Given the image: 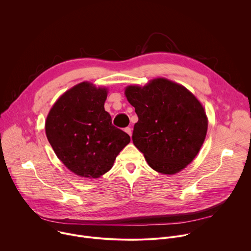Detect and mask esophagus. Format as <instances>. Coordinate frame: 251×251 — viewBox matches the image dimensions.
I'll return each mask as SVG.
<instances>
[{
  "label": "esophagus",
  "mask_w": 251,
  "mask_h": 251,
  "mask_svg": "<svg viewBox=\"0 0 251 251\" xmlns=\"http://www.w3.org/2000/svg\"><path fill=\"white\" fill-rule=\"evenodd\" d=\"M124 131H125L129 136H131V135H132V129H131L130 127H126V128L124 129Z\"/></svg>",
  "instance_id": "34e87169"
}]
</instances>
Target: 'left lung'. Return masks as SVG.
<instances>
[{
	"label": "left lung",
	"mask_w": 251,
	"mask_h": 251,
	"mask_svg": "<svg viewBox=\"0 0 251 251\" xmlns=\"http://www.w3.org/2000/svg\"><path fill=\"white\" fill-rule=\"evenodd\" d=\"M125 95L138 116L133 143L149 166L166 175L186 168L206 135L207 119L200 101L184 86L165 78L144 87L128 86Z\"/></svg>",
	"instance_id": "1"
}]
</instances>
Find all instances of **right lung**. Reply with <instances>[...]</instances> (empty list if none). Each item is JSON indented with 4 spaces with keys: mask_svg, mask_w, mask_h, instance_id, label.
Here are the masks:
<instances>
[{
    "mask_svg": "<svg viewBox=\"0 0 251 251\" xmlns=\"http://www.w3.org/2000/svg\"><path fill=\"white\" fill-rule=\"evenodd\" d=\"M105 88L82 82L61 95L50 109L46 134L58 159L71 172L98 177L108 172L130 137L105 111Z\"/></svg>",
    "mask_w": 251,
    "mask_h": 251,
    "instance_id": "right-lung-1",
    "label": "right lung"
}]
</instances>
